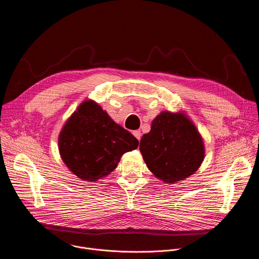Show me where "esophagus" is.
Returning a JSON list of instances; mask_svg holds the SVG:
<instances>
[{"label": "esophagus", "mask_w": 259, "mask_h": 259, "mask_svg": "<svg viewBox=\"0 0 259 259\" xmlns=\"http://www.w3.org/2000/svg\"><path fill=\"white\" fill-rule=\"evenodd\" d=\"M133 135L135 136V138H136L137 140H140V138H141V133H140V131H139V130L133 131Z\"/></svg>", "instance_id": "esophagus-1"}]
</instances>
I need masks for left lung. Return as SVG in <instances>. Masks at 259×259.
I'll use <instances>...</instances> for the list:
<instances>
[{
    "label": "left lung",
    "mask_w": 259,
    "mask_h": 259,
    "mask_svg": "<svg viewBox=\"0 0 259 259\" xmlns=\"http://www.w3.org/2000/svg\"><path fill=\"white\" fill-rule=\"evenodd\" d=\"M139 150L151 172L167 183L193 175L205 157L201 134L183 113L162 112L151 131L142 136Z\"/></svg>",
    "instance_id": "1"
}]
</instances>
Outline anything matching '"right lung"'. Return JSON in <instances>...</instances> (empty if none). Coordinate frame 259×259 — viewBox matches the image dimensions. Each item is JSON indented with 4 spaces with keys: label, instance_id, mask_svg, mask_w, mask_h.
<instances>
[{
    "label": "right lung",
    "instance_id": "add662e5",
    "mask_svg": "<svg viewBox=\"0 0 259 259\" xmlns=\"http://www.w3.org/2000/svg\"><path fill=\"white\" fill-rule=\"evenodd\" d=\"M137 146L138 140L93 100L79 105L58 137L59 153L66 167L89 182L108 175L123 154Z\"/></svg>",
    "mask_w": 259,
    "mask_h": 259
}]
</instances>
